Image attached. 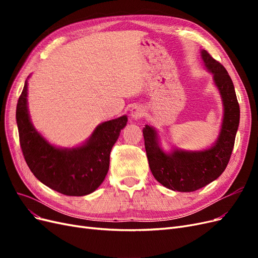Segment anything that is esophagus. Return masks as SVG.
Returning <instances> with one entry per match:
<instances>
[{
  "mask_svg": "<svg viewBox=\"0 0 258 258\" xmlns=\"http://www.w3.org/2000/svg\"><path fill=\"white\" fill-rule=\"evenodd\" d=\"M144 115H145V110H144L142 106H135L131 110V117L135 120H138L140 118H142Z\"/></svg>",
  "mask_w": 258,
  "mask_h": 258,
  "instance_id": "1",
  "label": "esophagus"
}]
</instances>
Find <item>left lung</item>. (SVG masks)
Masks as SVG:
<instances>
[{
	"mask_svg": "<svg viewBox=\"0 0 258 258\" xmlns=\"http://www.w3.org/2000/svg\"><path fill=\"white\" fill-rule=\"evenodd\" d=\"M201 58L213 74L224 105L222 129L213 146L199 152L176 148L167 154L158 144L156 130L148 124L143 128L145 151L154 177L167 188L183 192L197 190L224 172L235 145L240 121V107L229 74L207 50H201Z\"/></svg>",
	"mask_w": 258,
	"mask_h": 258,
	"instance_id": "left-lung-1",
	"label": "left lung"
}]
</instances>
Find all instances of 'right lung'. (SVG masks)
<instances>
[{"instance_id": "1", "label": "right lung", "mask_w": 258, "mask_h": 258, "mask_svg": "<svg viewBox=\"0 0 258 258\" xmlns=\"http://www.w3.org/2000/svg\"><path fill=\"white\" fill-rule=\"evenodd\" d=\"M28 83L19 97L16 119L20 147L31 172L49 188L67 196H85L104 181L112 147L127 124V116L102 122L82 146L59 148L38 134L28 112Z\"/></svg>"}]
</instances>
